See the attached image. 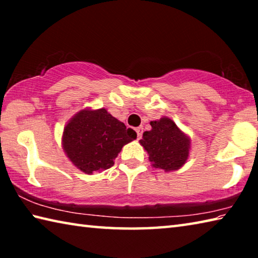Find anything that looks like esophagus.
I'll return each instance as SVG.
<instances>
[{
	"label": "esophagus",
	"mask_w": 258,
	"mask_h": 258,
	"mask_svg": "<svg viewBox=\"0 0 258 258\" xmlns=\"http://www.w3.org/2000/svg\"><path fill=\"white\" fill-rule=\"evenodd\" d=\"M135 131H137V133H138V139L140 140L142 138V132H143V128L142 127H138V128H135Z\"/></svg>",
	"instance_id": "obj_1"
}]
</instances>
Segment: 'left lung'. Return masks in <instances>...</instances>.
Returning a JSON list of instances; mask_svg holds the SVG:
<instances>
[{
    "label": "left lung",
    "mask_w": 258,
    "mask_h": 258,
    "mask_svg": "<svg viewBox=\"0 0 258 258\" xmlns=\"http://www.w3.org/2000/svg\"><path fill=\"white\" fill-rule=\"evenodd\" d=\"M151 130L140 140L155 168L165 172L181 168L189 157L190 139L167 117L150 121Z\"/></svg>",
    "instance_id": "8db88e82"
}]
</instances>
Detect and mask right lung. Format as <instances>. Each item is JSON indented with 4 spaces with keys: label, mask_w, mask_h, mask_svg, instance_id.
Returning <instances> with one entry per match:
<instances>
[{
    "label": "right lung",
    "mask_w": 258,
    "mask_h": 258,
    "mask_svg": "<svg viewBox=\"0 0 258 258\" xmlns=\"http://www.w3.org/2000/svg\"><path fill=\"white\" fill-rule=\"evenodd\" d=\"M137 139L106 109H83L63 130L62 147L72 163L86 174L110 168L125 145Z\"/></svg>",
    "instance_id": "add662e5"
}]
</instances>
